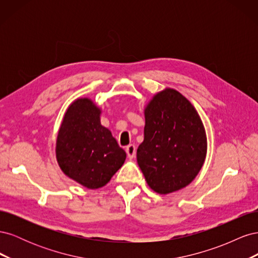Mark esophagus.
<instances>
[{"instance_id": "34e87169", "label": "esophagus", "mask_w": 258, "mask_h": 258, "mask_svg": "<svg viewBox=\"0 0 258 258\" xmlns=\"http://www.w3.org/2000/svg\"><path fill=\"white\" fill-rule=\"evenodd\" d=\"M126 152H127V155L128 157L130 159H132L136 156V153H137V148H136V145L135 144H129L127 147H126Z\"/></svg>"}]
</instances>
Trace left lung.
Returning <instances> with one entry per match:
<instances>
[{
	"mask_svg": "<svg viewBox=\"0 0 258 258\" xmlns=\"http://www.w3.org/2000/svg\"><path fill=\"white\" fill-rule=\"evenodd\" d=\"M144 141L137 160L147 185L160 195L184 188L207 156L206 129L198 112L181 92L166 88L144 108Z\"/></svg>",
	"mask_w": 258,
	"mask_h": 258,
	"instance_id": "left-lung-1",
	"label": "left lung"
}]
</instances>
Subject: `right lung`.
<instances>
[{"instance_id": "obj_1", "label": "right lung", "mask_w": 258, "mask_h": 258, "mask_svg": "<svg viewBox=\"0 0 258 258\" xmlns=\"http://www.w3.org/2000/svg\"><path fill=\"white\" fill-rule=\"evenodd\" d=\"M101 113L91 99H76L68 107L56 141L62 172L89 189L106 185L126 160V152L101 124Z\"/></svg>"}]
</instances>
